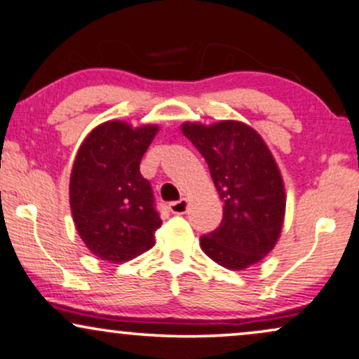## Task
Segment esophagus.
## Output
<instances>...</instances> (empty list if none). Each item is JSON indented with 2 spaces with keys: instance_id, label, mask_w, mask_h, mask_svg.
Here are the masks:
<instances>
[{
  "instance_id": "obj_1",
  "label": "esophagus",
  "mask_w": 359,
  "mask_h": 359,
  "mask_svg": "<svg viewBox=\"0 0 359 359\" xmlns=\"http://www.w3.org/2000/svg\"><path fill=\"white\" fill-rule=\"evenodd\" d=\"M187 207H189V201L187 198H180V201H177V202H170L169 203V210L172 212V213H185L187 212Z\"/></svg>"
}]
</instances>
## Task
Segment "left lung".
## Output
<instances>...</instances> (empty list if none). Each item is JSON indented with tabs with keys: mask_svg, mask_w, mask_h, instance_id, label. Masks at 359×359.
<instances>
[{
	"mask_svg": "<svg viewBox=\"0 0 359 359\" xmlns=\"http://www.w3.org/2000/svg\"><path fill=\"white\" fill-rule=\"evenodd\" d=\"M182 133L205 158L224 202L219 229L201 237L203 253L229 270L255 265L273 250L285 220L287 195L275 157L240 121L184 122Z\"/></svg>",
	"mask_w": 359,
	"mask_h": 359,
	"instance_id": "obj_1",
	"label": "left lung"
}]
</instances>
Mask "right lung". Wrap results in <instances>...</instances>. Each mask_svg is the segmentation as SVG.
I'll return each instance as SVG.
<instances>
[{"label":"right lung","instance_id":"1","mask_svg":"<svg viewBox=\"0 0 359 359\" xmlns=\"http://www.w3.org/2000/svg\"><path fill=\"white\" fill-rule=\"evenodd\" d=\"M158 126L107 121L94 127L76 154L69 203L79 237L93 255L129 262L154 247L162 225L152 187L139 164Z\"/></svg>","mask_w":359,"mask_h":359}]
</instances>
